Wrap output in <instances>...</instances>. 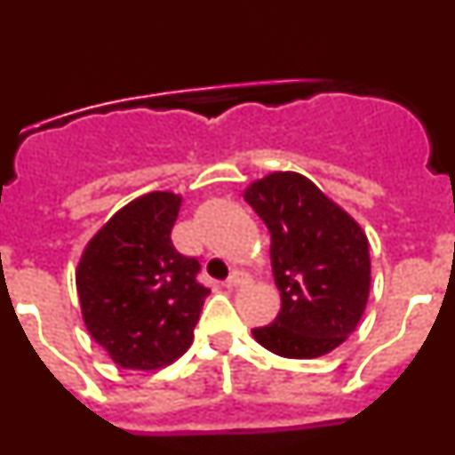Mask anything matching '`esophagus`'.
I'll return each mask as SVG.
<instances>
[{
    "mask_svg": "<svg viewBox=\"0 0 455 455\" xmlns=\"http://www.w3.org/2000/svg\"><path fill=\"white\" fill-rule=\"evenodd\" d=\"M251 280H252V277L248 275V273H243V271H235V273H232L230 277H228V280H225V287H228V289L243 287V284H251Z\"/></svg>",
    "mask_w": 455,
    "mask_h": 455,
    "instance_id": "esophagus-1",
    "label": "esophagus"
}]
</instances>
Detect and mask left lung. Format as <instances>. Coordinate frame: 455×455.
Returning <instances> with one entry per match:
<instances>
[{
	"mask_svg": "<svg viewBox=\"0 0 455 455\" xmlns=\"http://www.w3.org/2000/svg\"><path fill=\"white\" fill-rule=\"evenodd\" d=\"M243 200L271 232V267L283 307L255 337L275 355L312 360L347 341L371 287L369 241L351 214L300 172L255 180Z\"/></svg>",
	"mask_w": 455,
	"mask_h": 455,
	"instance_id": "obj_1",
	"label": "left lung"
}]
</instances>
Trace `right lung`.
<instances>
[{"mask_svg": "<svg viewBox=\"0 0 455 455\" xmlns=\"http://www.w3.org/2000/svg\"><path fill=\"white\" fill-rule=\"evenodd\" d=\"M182 196L152 191L118 209L84 248L77 293L88 332L118 367L155 371L193 344L209 289L175 251Z\"/></svg>", "mask_w": 455, "mask_h": 455, "instance_id": "add662e5", "label": "right lung"}]
</instances>
